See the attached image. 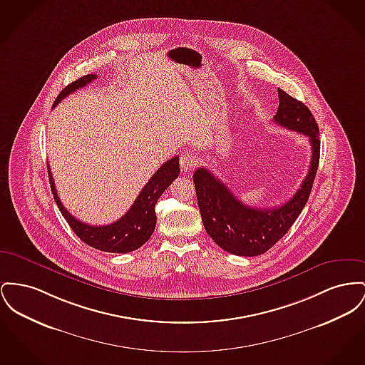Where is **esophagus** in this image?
<instances>
[{
	"label": "esophagus",
	"mask_w": 365,
	"mask_h": 365,
	"mask_svg": "<svg viewBox=\"0 0 365 365\" xmlns=\"http://www.w3.org/2000/svg\"><path fill=\"white\" fill-rule=\"evenodd\" d=\"M195 167H197V157L195 155H193L192 153L182 154V157H180V168H182V171H192Z\"/></svg>",
	"instance_id": "1"
}]
</instances>
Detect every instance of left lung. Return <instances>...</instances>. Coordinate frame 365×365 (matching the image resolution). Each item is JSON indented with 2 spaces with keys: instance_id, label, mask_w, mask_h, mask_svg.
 I'll list each match as a JSON object with an SVG mask.
<instances>
[{
  "instance_id": "left-lung-1",
  "label": "left lung",
  "mask_w": 365,
  "mask_h": 365,
  "mask_svg": "<svg viewBox=\"0 0 365 365\" xmlns=\"http://www.w3.org/2000/svg\"><path fill=\"white\" fill-rule=\"evenodd\" d=\"M279 99L273 121L306 135L312 146L309 172L298 192L285 204L264 210L245 205L212 172L207 168L194 171L197 202L205 232L222 250L238 257L262 255L285 236L309 200L319 168L320 130L312 111L279 88Z\"/></svg>"
}]
</instances>
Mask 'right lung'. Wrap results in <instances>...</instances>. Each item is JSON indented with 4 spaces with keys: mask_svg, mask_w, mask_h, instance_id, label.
<instances>
[{
    "mask_svg": "<svg viewBox=\"0 0 365 365\" xmlns=\"http://www.w3.org/2000/svg\"><path fill=\"white\" fill-rule=\"evenodd\" d=\"M98 76L95 74H86L84 77L78 78L77 81L68 84L65 89L58 95L56 101L53 102V108L65 99L67 95L71 92L84 88L89 83H92ZM179 155L172 157L165 164H163L157 172L151 176L149 182L145 185L142 192L132 204V207L127 211L121 219L117 222L106 225V226H92L86 225L84 222L76 219L68 211L66 210L59 200L55 182L52 178V173L49 170V183L51 190L53 194L55 202L61 212L63 215L66 222L71 227V230L78 236L81 241H84L89 247L96 248L99 251L113 252V254H127L132 252L138 248H140L149 238H150L157 216H155V204L161 194L165 192V189L171 185L172 182L179 176Z\"/></svg>",
    "mask_w": 365,
    "mask_h": 365,
    "instance_id": "right-lung-1",
    "label": "right lung"
}]
</instances>
